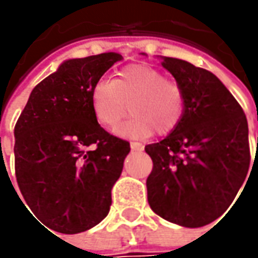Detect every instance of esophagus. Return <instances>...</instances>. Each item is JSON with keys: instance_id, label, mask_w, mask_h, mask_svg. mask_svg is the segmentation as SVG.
<instances>
[{"instance_id": "1", "label": "esophagus", "mask_w": 258, "mask_h": 258, "mask_svg": "<svg viewBox=\"0 0 258 258\" xmlns=\"http://www.w3.org/2000/svg\"><path fill=\"white\" fill-rule=\"evenodd\" d=\"M131 149H132L134 152H139V151L144 149V145L138 144V142H132V144H131Z\"/></svg>"}]
</instances>
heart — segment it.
Here are the masks:
<instances>
[{"mask_svg": "<svg viewBox=\"0 0 258 258\" xmlns=\"http://www.w3.org/2000/svg\"><path fill=\"white\" fill-rule=\"evenodd\" d=\"M94 117L103 127L113 129L129 112L132 117L116 134L123 138H146L156 131L159 135L172 132L185 109L181 86L148 64L122 69L113 82L99 80L90 92Z\"/></svg>", "mask_w": 258, "mask_h": 258, "instance_id": "heart-1", "label": "heart"}]
</instances>
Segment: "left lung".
Listing matches in <instances>:
<instances>
[{
  "label": "left lung",
  "mask_w": 258,
  "mask_h": 258,
  "mask_svg": "<svg viewBox=\"0 0 258 258\" xmlns=\"http://www.w3.org/2000/svg\"><path fill=\"white\" fill-rule=\"evenodd\" d=\"M161 60L182 89L185 109L172 132L145 146L154 162L148 203L166 221L198 228L221 217L245 181L248 124L217 76L185 60Z\"/></svg>",
  "instance_id": "left-lung-1"
}]
</instances>
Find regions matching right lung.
Returning a JSON list of instances; mask_svg holds the SVG:
<instances>
[{"label": "right lung", "mask_w": 258, "mask_h": 258, "mask_svg": "<svg viewBox=\"0 0 258 258\" xmlns=\"http://www.w3.org/2000/svg\"><path fill=\"white\" fill-rule=\"evenodd\" d=\"M122 58L110 51L64 60L33 89L15 124L20 191L31 213L57 233L87 231L110 210L131 145L97 123L90 92Z\"/></svg>", "instance_id": "obj_1"}]
</instances>
